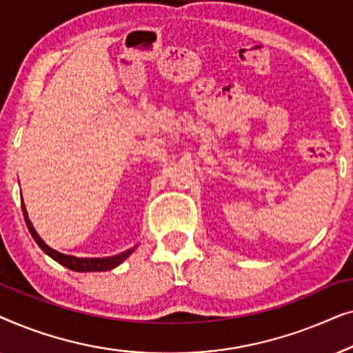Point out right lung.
<instances>
[{
	"label": "right lung",
	"instance_id": "add662e5",
	"mask_svg": "<svg viewBox=\"0 0 353 353\" xmlns=\"http://www.w3.org/2000/svg\"><path fill=\"white\" fill-rule=\"evenodd\" d=\"M22 212H23V216H26L27 228H28V231H30V234L33 236V239H35V243L41 248V250H45V254L50 255V257L52 260H56L57 263H61L62 267L74 270V272H80V273L108 272V270L119 267V265L122 263L123 260H127L130 255L134 252V249L138 248V245H134V248L127 249L125 252H120L117 255H110V257H75V255H67V254L57 252V250L50 248V245H48L45 241L40 238V236H38L35 228H33L30 219H28V214H27L26 205H23V201H22Z\"/></svg>",
	"mask_w": 353,
	"mask_h": 353
}]
</instances>
